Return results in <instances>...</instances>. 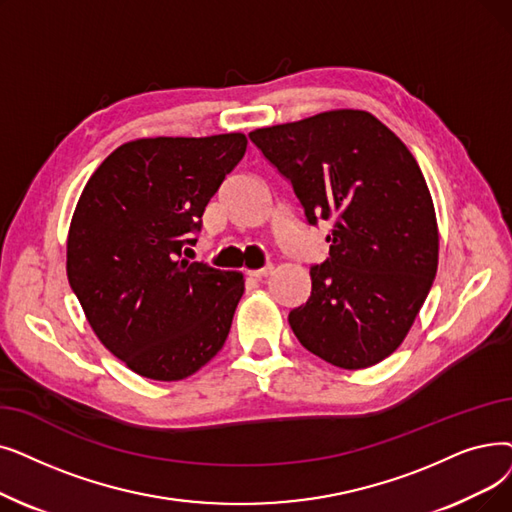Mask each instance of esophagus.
Returning a JSON list of instances; mask_svg holds the SVG:
<instances>
[{
	"mask_svg": "<svg viewBox=\"0 0 512 512\" xmlns=\"http://www.w3.org/2000/svg\"><path fill=\"white\" fill-rule=\"evenodd\" d=\"M272 265H265V268H259V270H249L247 274L251 276V278H255V280H261V278H265L268 274H272Z\"/></svg>",
	"mask_w": 512,
	"mask_h": 512,
	"instance_id": "obj_1",
	"label": "esophagus"
}]
</instances>
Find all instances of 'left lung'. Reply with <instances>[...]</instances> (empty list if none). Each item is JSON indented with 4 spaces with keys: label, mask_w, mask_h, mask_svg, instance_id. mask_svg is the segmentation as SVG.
Instances as JSON below:
<instances>
[{
    "label": "left lung",
    "mask_w": 512,
    "mask_h": 512,
    "mask_svg": "<svg viewBox=\"0 0 512 512\" xmlns=\"http://www.w3.org/2000/svg\"><path fill=\"white\" fill-rule=\"evenodd\" d=\"M251 142L293 186L309 226L330 221L328 257L309 299L288 314L299 343L358 370L399 345L437 272V219L412 152L364 110H328L263 127Z\"/></svg>",
    "instance_id": "obj_1"
}]
</instances>
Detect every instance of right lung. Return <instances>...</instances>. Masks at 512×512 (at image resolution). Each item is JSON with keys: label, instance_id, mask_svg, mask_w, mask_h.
Masks as SVG:
<instances>
[{"label": "right lung", "instance_id": "add662e5", "mask_svg": "<svg viewBox=\"0 0 512 512\" xmlns=\"http://www.w3.org/2000/svg\"><path fill=\"white\" fill-rule=\"evenodd\" d=\"M244 150L242 133L133 140L81 192L66 242L69 284L102 345L146 379L182 381L228 339L242 274L182 251Z\"/></svg>", "mask_w": 512, "mask_h": 512}]
</instances>
